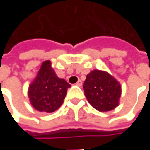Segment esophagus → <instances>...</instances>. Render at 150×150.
Segmentation results:
<instances>
[{"mask_svg": "<svg viewBox=\"0 0 150 150\" xmlns=\"http://www.w3.org/2000/svg\"><path fill=\"white\" fill-rule=\"evenodd\" d=\"M82 84H83V83H82L81 80H79V81L76 83V85H77V86H79V87H81Z\"/></svg>", "mask_w": 150, "mask_h": 150, "instance_id": "obj_1", "label": "esophagus"}]
</instances>
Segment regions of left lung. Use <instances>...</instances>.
Wrapping results in <instances>:
<instances>
[{"mask_svg":"<svg viewBox=\"0 0 150 150\" xmlns=\"http://www.w3.org/2000/svg\"><path fill=\"white\" fill-rule=\"evenodd\" d=\"M83 90L88 102L100 112H108L119 105L121 85L108 72L93 70L87 75Z\"/></svg>","mask_w":150,"mask_h":150,"instance_id":"obj_1","label":"left lung"}]
</instances>
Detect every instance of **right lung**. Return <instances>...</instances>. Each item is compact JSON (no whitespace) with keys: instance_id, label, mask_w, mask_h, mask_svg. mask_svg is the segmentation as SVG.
<instances>
[{"instance_id":"add662e5","label":"right lung","mask_w":150,"mask_h":150,"mask_svg":"<svg viewBox=\"0 0 150 150\" xmlns=\"http://www.w3.org/2000/svg\"><path fill=\"white\" fill-rule=\"evenodd\" d=\"M70 87L64 79L57 76L50 61L46 60L29 86L28 96L31 105L36 110L51 113L62 105Z\"/></svg>"}]
</instances>
